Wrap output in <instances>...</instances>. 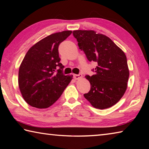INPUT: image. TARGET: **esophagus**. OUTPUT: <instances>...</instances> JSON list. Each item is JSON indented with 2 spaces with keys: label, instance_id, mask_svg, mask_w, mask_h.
Wrapping results in <instances>:
<instances>
[{
  "label": "esophagus",
  "instance_id": "1",
  "mask_svg": "<svg viewBox=\"0 0 149 149\" xmlns=\"http://www.w3.org/2000/svg\"><path fill=\"white\" fill-rule=\"evenodd\" d=\"M74 77L75 79H81V78L82 77V75L81 74H78V75L74 74Z\"/></svg>",
  "mask_w": 149,
  "mask_h": 149
}]
</instances>
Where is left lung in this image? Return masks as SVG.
<instances>
[{
  "label": "left lung",
  "instance_id": "obj_1",
  "mask_svg": "<svg viewBox=\"0 0 149 149\" xmlns=\"http://www.w3.org/2000/svg\"><path fill=\"white\" fill-rule=\"evenodd\" d=\"M73 35L88 60L97 63L95 74L85 76L91 90L85 98L96 108L112 107L127 89L130 72L125 53L109 37L93 30H75Z\"/></svg>",
  "mask_w": 149,
  "mask_h": 149
}]
</instances>
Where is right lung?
Returning a JSON list of instances; mask_svg holds the SVG:
<instances>
[{"label": "right lung", "instance_id": "obj_1", "mask_svg": "<svg viewBox=\"0 0 149 149\" xmlns=\"http://www.w3.org/2000/svg\"><path fill=\"white\" fill-rule=\"evenodd\" d=\"M72 31L55 33L30 48L20 65L18 85L27 104L37 108H47L59 99L73 79L63 74L60 63L58 46ZM59 70H58L57 69Z\"/></svg>", "mask_w": 149, "mask_h": 149}]
</instances>
